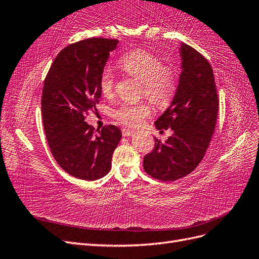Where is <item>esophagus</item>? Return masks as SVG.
Segmentation results:
<instances>
[{"mask_svg": "<svg viewBox=\"0 0 259 259\" xmlns=\"http://www.w3.org/2000/svg\"><path fill=\"white\" fill-rule=\"evenodd\" d=\"M122 135L124 137H131V136L134 135V131H132L127 127H124V128H122Z\"/></svg>", "mask_w": 259, "mask_h": 259, "instance_id": "1", "label": "esophagus"}]
</instances>
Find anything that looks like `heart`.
<instances>
[{
  "label": "heart",
  "mask_w": 259,
  "mask_h": 259,
  "mask_svg": "<svg viewBox=\"0 0 259 259\" xmlns=\"http://www.w3.org/2000/svg\"><path fill=\"white\" fill-rule=\"evenodd\" d=\"M119 66L127 74L143 83L142 96L156 107H166L173 99L177 80L175 71L166 67L162 60L145 51H133L123 56ZM115 79L110 69H105L100 74L99 89L103 95L111 98L114 94ZM151 115V108L146 103L131 105L123 103L112 111V116L122 124L137 126Z\"/></svg>",
  "instance_id": "heart-1"
}]
</instances>
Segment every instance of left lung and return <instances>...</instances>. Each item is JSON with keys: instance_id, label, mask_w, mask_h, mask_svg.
I'll return each instance as SVG.
<instances>
[{"instance_id": "1", "label": "left lung", "mask_w": 259, "mask_h": 259, "mask_svg": "<svg viewBox=\"0 0 259 259\" xmlns=\"http://www.w3.org/2000/svg\"><path fill=\"white\" fill-rule=\"evenodd\" d=\"M182 73L170 106L155 121L158 130L171 128L165 143L154 137L153 150L144 158L145 171L162 182L189 175L204 158L215 130L218 95L207 59L180 43Z\"/></svg>"}]
</instances>
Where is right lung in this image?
<instances>
[{
    "instance_id": "obj_1",
    "label": "right lung",
    "mask_w": 259,
    "mask_h": 259,
    "mask_svg": "<svg viewBox=\"0 0 259 259\" xmlns=\"http://www.w3.org/2000/svg\"><path fill=\"white\" fill-rule=\"evenodd\" d=\"M117 42L90 37L68 45L54 59L44 81L41 106L51 152L62 169L79 179L106 176L122 137L115 125L97 130V135L85 122L99 103L100 74Z\"/></svg>"
}]
</instances>
